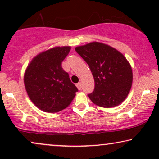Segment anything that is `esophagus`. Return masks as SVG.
Returning a JSON list of instances; mask_svg holds the SVG:
<instances>
[{"label":"esophagus","mask_w":159,"mask_h":159,"mask_svg":"<svg viewBox=\"0 0 159 159\" xmlns=\"http://www.w3.org/2000/svg\"><path fill=\"white\" fill-rule=\"evenodd\" d=\"M77 88L79 89V90H80L82 89V83L81 82H79V83H77Z\"/></svg>","instance_id":"1"}]
</instances>
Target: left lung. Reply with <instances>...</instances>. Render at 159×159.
I'll return each mask as SVG.
<instances>
[{
	"instance_id": "obj_1",
	"label": "left lung",
	"mask_w": 159,
	"mask_h": 159,
	"mask_svg": "<svg viewBox=\"0 0 159 159\" xmlns=\"http://www.w3.org/2000/svg\"><path fill=\"white\" fill-rule=\"evenodd\" d=\"M90 67L95 89L88 97L95 105L116 106L125 101L132 83V70L122 53L109 45L93 42L75 48Z\"/></svg>"
}]
</instances>
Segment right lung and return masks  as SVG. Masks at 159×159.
Here are the masks:
<instances>
[{
  "instance_id": "add662e5",
  "label": "right lung",
  "mask_w": 159,
  "mask_h": 159,
  "mask_svg": "<svg viewBox=\"0 0 159 159\" xmlns=\"http://www.w3.org/2000/svg\"><path fill=\"white\" fill-rule=\"evenodd\" d=\"M70 50L69 46L56 47L43 52L26 69L24 82L28 96L43 111L55 113L64 109L78 91L61 66Z\"/></svg>"
}]
</instances>
